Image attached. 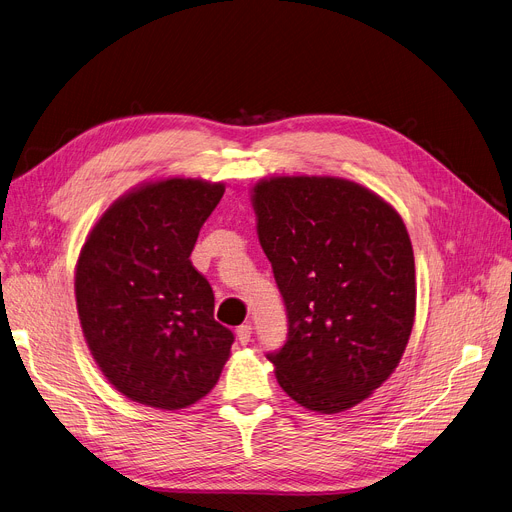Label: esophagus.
<instances>
[{
	"mask_svg": "<svg viewBox=\"0 0 512 512\" xmlns=\"http://www.w3.org/2000/svg\"><path fill=\"white\" fill-rule=\"evenodd\" d=\"M251 333H253V327L251 323H243L241 327H236V339L241 342L243 346H247L251 342Z\"/></svg>",
	"mask_w": 512,
	"mask_h": 512,
	"instance_id": "34e87169",
	"label": "esophagus"
}]
</instances>
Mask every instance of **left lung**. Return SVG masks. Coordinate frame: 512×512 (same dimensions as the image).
<instances>
[{"instance_id":"8db88e82","label":"left lung","mask_w":512,"mask_h":512,"mask_svg":"<svg viewBox=\"0 0 512 512\" xmlns=\"http://www.w3.org/2000/svg\"><path fill=\"white\" fill-rule=\"evenodd\" d=\"M259 243L286 304L288 337L267 360L306 410L337 414L397 368L416 317V267L401 216L335 177L253 187Z\"/></svg>"}]
</instances>
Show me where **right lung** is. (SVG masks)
Wrapping results in <instances>:
<instances>
[{
	"instance_id": "1",
	"label": "right lung",
	"mask_w": 512,
	"mask_h": 512,
	"mask_svg": "<svg viewBox=\"0 0 512 512\" xmlns=\"http://www.w3.org/2000/svg\"><path fill=\"white\" fill-rule=\"evenodd\" d=\"M222 183L166 179L119 197L90 230L76 265L86 344L109 383L158 410L208 395L234 335L214 319V292L191 263Z\"/></svg>"
}]
</instances>
